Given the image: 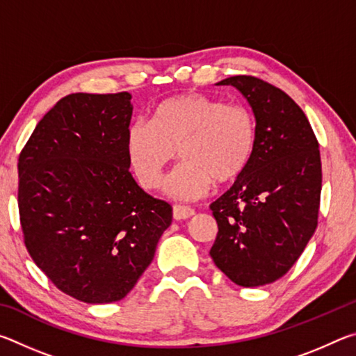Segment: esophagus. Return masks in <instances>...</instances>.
Here are the masks:
<instances>
[{"mask_svg":"<svg viewBox=\"0 0 356 356\" xmlns=\"http://www.w3.org/2000/svg\"><path fill=\"white\" fill-rule=\"evenodd\" d=\"M193 215H195V210L188 206H177L176 204V206L172 207V216H174V220H177V221L188 220Z\"/></svg>","mask_w":356,"mask_h":356,"instance_id":"34e87169","label":"esophagus"}]
</instances>
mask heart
I'll list each match as a JSON object with an SVG mask.
<instances>
[{"mask_svg": "<svg viewBox=\"0 0 356 356\" xmlns=\"http://www.w3.org/2000/svg\"><path fill=\"white\" fill-rule=\"evenodd\" d=\"M256 144L257 122L248 106L188 92L161 100L149 122L131 125L125 149L144 190L159 188L179 149L182 163L165 180V193L193 201L207 195L213 182L225 185L242 176Z\"/></svg>", "mask_w": 356, "mask_h": 356, "instance_id": "1", "label": "heart"}]
</instances>
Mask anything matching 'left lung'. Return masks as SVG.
<instances>
[{"mask_svg": "<svg viewBox=\"0 0 356 356\" xmlns=\"http://www.w3.org/2000/svg\"><path fill=\"white\" fill-rule=\"evenodd\" d=\"M257 122L251 163L210 204L218 225L213 262L242 287L280 280L297 262L317 227L322 190L318 143L301 108L261 78L229 76Z\"/></svg>", "mask_w": 356, "mask_h": 356, "instance_id": "left-lung-1", "label": "left lung"}]
</instances>
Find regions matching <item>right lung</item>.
<instances>
[{"mask_svg":"<svg viewBox=\"0 0 356 356\" xmlns=\"http://www.w3.org/2000/svg\"><path fill=\"white\" fill-rule=\"evenodd\" d=\"M129 92L65 95L19 156L25 246L59 291L84 303L122 300L152 262L170 204L138 186L125 140Z\"/></svg>","mask_w":356,"mask_h":356,"instance_id":"1","label":"right lung"}]
</instances>
